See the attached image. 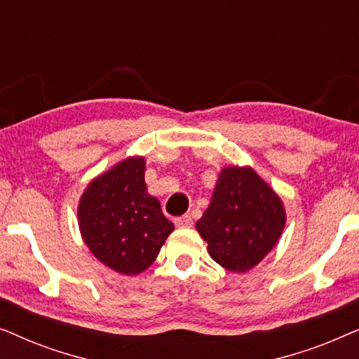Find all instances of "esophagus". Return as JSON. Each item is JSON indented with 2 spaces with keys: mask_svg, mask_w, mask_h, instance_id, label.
Returning <instances> with one entry per match:
<instances>
[{
  "mask_svg": "<svg viewBox=\"0 0 359 359\" xmlns=\"http://www.w3.org/2000/svg\"><path fill=\"white\" fill-rule=\"evenodd\" d=\"M175 225L178 229L191 227V225H193V219H191V215H181V217L175 219Z\"/></svg>",
  "mask_w": 359,
  "mask_h": 359,
  "instance_id": "esophagus-1",
  "label": "esophagus"
}]
</instances>
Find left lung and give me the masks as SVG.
<instances>
[{
    "instance_id": "1",
    "label": "left lung",
    "mask_w": 359,
    "mask_h": 359,
    "mask_svg": "<svg viewBox=\"0 0 359 359\" xmlns=\"http://www.w3.org/2000/svg\"><path fill=\"white\" fill-rule=\"evenodd\" d=\"M284 225V204L266 181L250 166H227L196 230L215 263L245 273L271 252Z\"/></svg>"
}]
</instances>
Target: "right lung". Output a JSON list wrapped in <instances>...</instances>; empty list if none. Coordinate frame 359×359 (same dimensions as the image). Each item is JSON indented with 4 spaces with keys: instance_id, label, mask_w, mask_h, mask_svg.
<instances>
[{
    "instance_id": "obj_1",
    "label": "right lung",
    "mask_w": 359,
    "mask_h": 359,
    "mask_svg": "<svg viewBox=\"0 0 359 359\" xmlns=\"http://www.w3.org/2000/svg\"><path fill=\"white\" fill-rule=\"evenodd\" d=\"M145 158L130 156L88 184L78 204V225L90 252L114 269L134 276L155 262L175 225L147 193Z\"/></svg>"
}]
</instances>
